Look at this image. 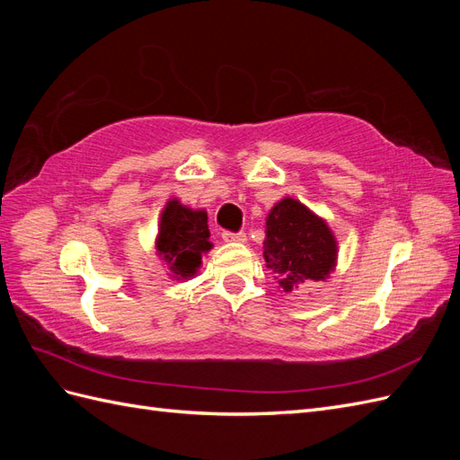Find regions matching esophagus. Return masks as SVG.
Here are the masks:
<instances>
[{
  "instance_id": "esophagus-1",
  "label": "esophagus",
  "mask_w": 460,
  "mask_h": 460,
  "mask_svg": "<svg viewBox=\"0 0 460 460\" xmlns=\"http://www.w3.org/2000/svg\"><path fill=\"white\" fill-rule=\"evenodd\" d=\"M222 240H225V242H238V243H243V242H245V234H243V232H230V230H225V232H222Z\"/></svg>"
}]
</instances>
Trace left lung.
Returning a JSON list of instances; mask_svg holds the SVG:
<instances>
[{
  "label": "left lung",
  "instance_id": "left-lung-1",
  "mask_svg": "<svg viewBox=\"0 0 460 460\" xmlns=\"http://www.w3.org/2000/svg\"><path fill=\"white\" fill-rule=\"evenodd\" d=\"M262 249L267 267L276 272L286 291L311 280H324L338 253L326 222L289 198L270 211Z\"/></svg>",
  "mask_w": 460,
  "mask_h": 460
}]
</instances>
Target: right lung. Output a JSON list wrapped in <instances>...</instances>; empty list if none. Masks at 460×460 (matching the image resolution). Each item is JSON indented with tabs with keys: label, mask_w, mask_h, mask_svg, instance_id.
Segmentation results:
<instances>
[{
	"label": "right lung",
	"mask_w": 460,
	"mask_h": 460,
	"mask_svg": "<svg viewBox=\"0 0 460 460\" xmlns=\"http://www.w3.org/2000/svg\"><path fill=\"white\" fill-rule=\"evenodd\" d=\"M157 249L176 276L196 274L201 264V253L211 249L207 213L191 211L176 199L169 201L161 217Z\"/></svg>",
	"instance_id": "1"
}]
</instances>
